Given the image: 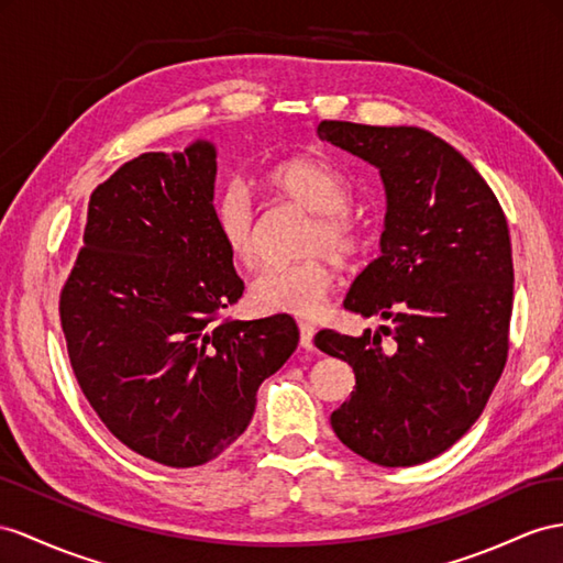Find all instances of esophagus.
Wrapping results in <instances>:
<instances>
[{
	"label": "esophagus",
	"mask_w": 563,
	"mask_h": 563,
	"mask_svg": "<svg viewBox=\"0 0 563 563\" xmlns=\"http://www.w3.org/2000/svg\"><path fill=\"white\" fill-rule=\"evenodd\" d=\"M313 335H316V328L309 321H299V344L305 350L313 347Z\"/></svg>",
	"instance_id": "obj_1"
}]
</instances>
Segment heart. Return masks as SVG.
Wrapping results in <instances>:
<instances>
[{
    "mask_svg": "<svg viewBox=\"0 0 563 563\" xmlns=\"http://www.w3.org/2000/svg\"><path fill=\"white\" fill-rule=\"evenodd\" d=\"M271 195L295 201L313 216L301 242L307 256L295 264L264 268L250 287L254 309L266 313H292L311 319L321 311L335 283V266H347L366 247V230L347 211L352 190L342 173L316 156H290L262 173ZM213 230L228 254L244 266H254L262 254V233L252 199L242 185H228L213 199Z\"/></svg>",
    "mask_w": 563,
    "mask_h": 563,
    "instance_id": "heart-1",
    "label": "heart"
}]
</instances>
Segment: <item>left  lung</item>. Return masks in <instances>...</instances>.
I'll return each mask as SVG.
<instances>
[{
	"label": "left lung",
	"mask_w": 563,
	"mask_h": 563,
	"mask_svg": "<svg viewBox=\"0 0 563 563\" xmlns=\"http://www.w3.org/2000/svg\"><path fill=\"white\" fill-rule=\"evenodd\" d=\"M316 133L376 166L387 197L383 254L344 299V309L387 325L313 338L356 378L330 426L373 464H423L478 421L507 364V219L471 162L421 128L321 121Z\"/></svg>",
	"instance_id": "8db88e82"
}]
</instances>
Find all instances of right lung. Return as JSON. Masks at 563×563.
Wrapping results in <instances>:
<instances>
[{
    "instance_id": "1",
    "label": "right lung",
    "mask_w": 563,
    "mask_h": 563,
    "mask_svg": "<svg viewBox=\"0 0 563 563\" xmlns=\"http://www.w3.org/2000/svg\"><path fill=\"white\" fill-rule=\"evenodd\" d=\"M216 150L147 152L97 185L59 316L85 399L128 450L170 468L225 452L297 350L292 316H221L242 297L213 230Z\"/></svg>"
}]
</instances>
